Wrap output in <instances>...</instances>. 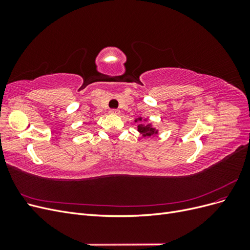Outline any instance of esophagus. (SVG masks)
Here are the masks:
<instances>
[{
	"label": "esophagus",
	"instance_id": "1",
	"mask_svg": "<svg viewBox=\"0 0 250 250\" xmlns=\"http://www.w3.org/2000/svg\"><path fill=\"white\" fill-rule=\"evenodd\" d=\"M110 113H111V115H119L120 110H118V109H111Z\"/></svg>",
	"mask_w": 250,
	"mask_h": 250
}]
</instances>
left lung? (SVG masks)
<instances>
[{"mask_svg": "<svg viewBox=\"0 0 250 250\" xmlns=\"http://www.w3.org/2000/svg\"><path fill=\"white\" fill-rule=\"evenodd\" d=\"M135 123H138V131L142 134L143 138H151L153 135H157L160 130L153 127L152 123H150L148 119H144L140 117L134 120Z\"/></svg>", "mask_w": 250, "mask_h": 250, "instance_id": "left-lung-1", "label": "left lung"}]
</instances>
